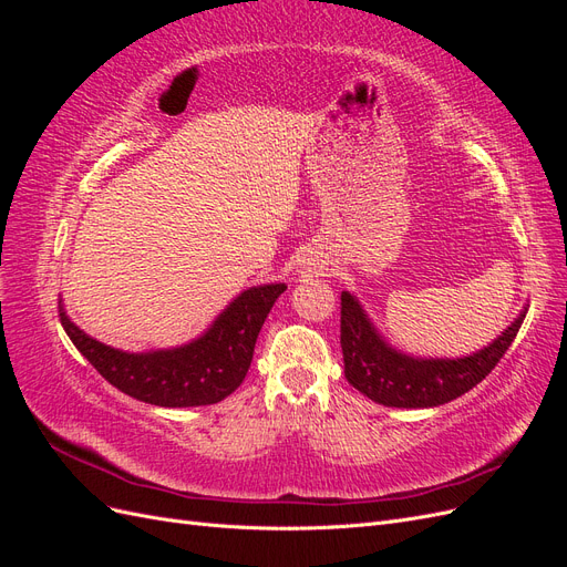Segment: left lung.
I'll list each match as a JSON object with an SVG mask.
<instances>
[{"mask_svg": "<svg viewBox=\"0 0 567 567\" xmlns=\"http://www.w3.org/2000/svg\"><path fill=\"white\" fill-rule=\"evenodd\" d=\"M527 307L487 348L458 359H423L394 350L375 331L362 305L348 290L340 296V348L346 379L369 400L383 406H440L473 390L499 364L518 336Z\"/></svg>", "mask_w": 567, "mask_h": 567, "instance_id": "1", "label": "left lung"}]
</instances>
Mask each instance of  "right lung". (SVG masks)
I'll return each instance as SVG.
<instances>
[{
    "label": "right lung",
    "mask_w": 567,
    "mask_h": 567,
    "mask_svg": "<svg viewBox=\"0 0 567 567\" xmlns=\"http://www.w3.org/2000/svg\"><path fill=\"white\" fill-rule=\"evenodd\" d=\"M284 290V284L244 290L200 338L173 350H115L80 331L63 307L59 315L80 354L120 392L156 406H205L229 398L244 383L257 333Z\"/></svg>",
    "instance_id": "right-lung-1"
}]
</instances>
